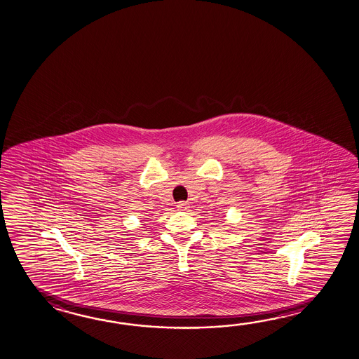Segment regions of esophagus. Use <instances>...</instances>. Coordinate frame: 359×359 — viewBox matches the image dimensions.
Returning <instances> with one entry per match:
<instances>
[{
  "mask_svg": "<svg viewBox=\"0 0 359 359\" xmlns=\"http://www.w3.org/2000/svg\"><path fill=\"white\" fill-rule=\"evenodd\" d=\"M177 208L179 210H187L189 208V203H187V201H179L177 204Z\"/></svg>",
  "mask_w": 359,
  "mask_h": 359,
  "instance_id": "esophagus-1",
  "label": "esophagus"
}]
</instances>
